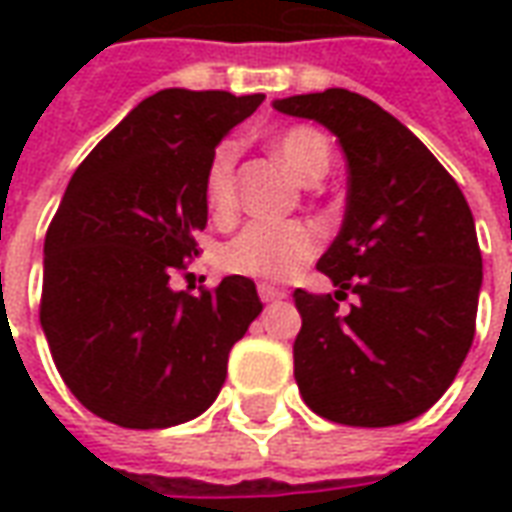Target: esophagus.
Wrapping results in <instances>:
<instances>
[{"label": "esophagus", "instance_id": "1", "mask_svg": "<svg viewBox=\"0 0 512 512\" xmlns=\"http://www.w3.org/2000/svg\"><path fill=\"white\" fill-rule=\"evenodd\" d=\"M257 296H260V301H279V299H285V296H288V293H285V290H279V288H274V285H266V282H263V285H257Z\"/></svg>", "mask_w": 512, "mask_h": 512}]
</instances>
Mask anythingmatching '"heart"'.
<instances>
[{
  "instance_id": "obj_1",
  "label": "heart",
  "mask_w": 512,
  "mask_h": 512,
  "mask_svg": "<svg viewBox=\"0 0 512 512\" xmlns=\"http://www.w3.org/2000/svg\"><path fill=\"white\" fill-rule=\"evenodd\" d=\"M274 150L282 158V164L304 183L321 178L329 167V145L315 128L296 126L282 131L274 142ZM235 161H238V142L222 139L211 150L202 172V202L211 222L216 224H230L238 213ZM318 252H321V233L312 224L252 222L219 249V268L235 277L288 282L301 268L310 266Z\"/></svg>"
}]
</instances>
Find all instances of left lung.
<instances>
[{
  "mask_svg": "<svg viewBox=\"0 0 512 512\" xmlns=\"http://www.w3.org/2000/svg\"><path fill=\"white\" fill-rule=\"evenodd\" d=\"M274 109L318 120L348 161L343 230L318 260L340 290L293 293L301 397L340 425L408 422L447 392L472 348L483 257L469 202L428 147L365 95L332 87ZM345 289L357 304L343 316Z\"/></svg>",
  "mask_w": 512,
  "mask_h": 512,
  "instance_id": "left-lung-1",
  "label": "left lung"
}]
</instances>
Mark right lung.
I'll use <instances>...</instances> for the list:
<instances>
[{"label": "right lung", "mask_w": 512, "mask_h": 512, "mask_svg": "<svg viewBox=\"0 0 512 512\" xmlns=\"http://www.w3.org/2000/svg\"><path fill=\"white\" fill-rule=\"evenodd\" d=\"M266 95L161 90L73 172L43 244L40 326L76 400L120 428L200 417L263 304L255 282L169 288L205 230L202 172Z\"/></svg>", "instance_id": "1"}]
</instances>
